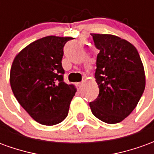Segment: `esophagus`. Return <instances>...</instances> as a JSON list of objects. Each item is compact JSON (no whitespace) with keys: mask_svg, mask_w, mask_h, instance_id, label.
I'll use <instances>...</instances> for the list:
<instances>
[{"mask_svg":"<svg viewBox=\"0 0 154 154\" xmlns=\"http://www.w3.org/2000/svg\"><path fill=\"white\" fill-rule=\"evenodd\" d=\"M83 87V82H80V83L77 84V87H78V90H81Z\"/></svg>","mask_w":154,"mask_h":154,"instance_id":"34e87169","label":"esophagus"}]
</instances>
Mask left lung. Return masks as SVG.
I'll return each mask as SVG.
<instances>
[{
  "label": "left lung",
  "instance_id": "8db88e82",
  "mask_svg": "<svg viewBox=\"0 0 154 154\" xmlns=\"http://www.w3.org/2000/svg\"><path fill=\"white\" fill-rule=\"evenodd\" d=\"M99 54L95 78L99 95L91 112L107 124L125 119L135 108L145 88L143 65L136 48L111 35L91 34Z\"/></svg>",
  "mask_w": 154,
  "mask_h": 154
}]
</instances>
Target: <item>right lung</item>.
<instances>
[{
  "instance_id": "right-lung-1",
  "label": "right lung",
  "mask_w": 154,
  "mask_h": 154,
  "mask_svg": "<svg viewBox=\"0 0 154 154\" xmlns=\"http://www.w3.org/2000/svg\"><path fill=\"white\" fill-rule=\"evenodd\" d=\"M69 37L47 36L29 44L13 61L10 82L20 105L44 125L62 122L76 88L63 81V47Z\"/></svg>"
}]
</instances>
